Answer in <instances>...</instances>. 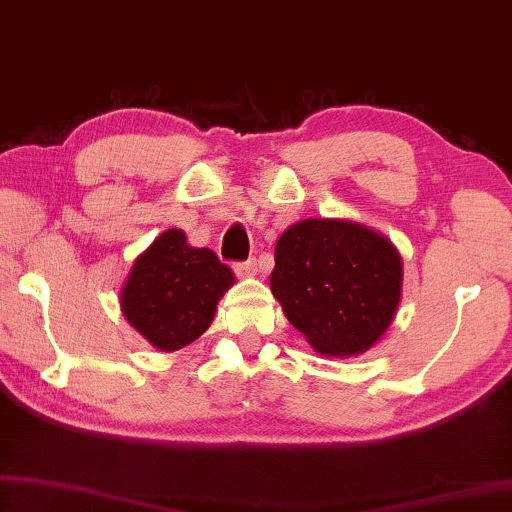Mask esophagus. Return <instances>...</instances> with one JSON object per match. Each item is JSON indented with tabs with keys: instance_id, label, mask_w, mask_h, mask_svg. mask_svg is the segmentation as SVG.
I'll list each match as a JSON object with an SVG mask.
<instances>
[{
	"instance_id": "esophagus-1",
	"label": "esophagus",
	"mask_w": 512,
	"mask_h": 512,
	"mask_svg": "<svg viewBox=\"0 0 512 512\" xmlns=\"http://www.w3.org/2000/svg\"><path fill=\"white\" fill-rule=\"evenodd\" d=\"M233 270H236L238 276H256L258 263H256V258H249V261H245V263L233 265Z\"/></svg>"
}]
</instances>
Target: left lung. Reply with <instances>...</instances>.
Returning <instances> with one entry per match:
<instances>
[{
  "label": "left lung",
  "instance_id": "left-lung-1",
  "mask_svg": "<svg viewBox=\"0 0 512 512\" xmlns=\"http://www.w3.org/2000/svg\"><path fill=\"white\" fill-rule=\"evenodd\" d=\"M270 288L317 353H366L387 333L402 294V258L382 233L310 218L283 231Z\"/></svg>",
  "mask_w": 512,
  "mask_h": 512
}]
</instances>
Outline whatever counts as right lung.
<instances>
[{"mask_svg": "<svg viewBox=\"0 0 512 512\" xmlns=\"http://www.w3.org/2000/svg\"><path fill=\"white\" fill-rule=\"evenodd\" d=\"M233 283V272L211 249L188 245L182 229H166L134 261L121 310L159 351H179L211 326L218 301Z\"/></svg>", "mask_w": 512, "mask_h": 512, "instance_id": "add662e5", "label": "right lung"}]
</instances>
